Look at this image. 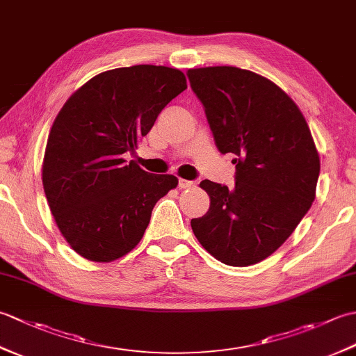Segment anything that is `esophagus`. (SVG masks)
I'll list each match as a JSON object with an SVG mask.
<instances>
[{
	"instance_id": "obj_1",
	"label": "esophagus",
	"mask_w": 356,
	"mask_h": 356,
	"mask_svg": "<svg viewBox=\"0 0 356 356\" xmlns=\"http://www.w3.org/2000/svg\"><path fill=\"white\" fill-rule=\"evenodd\" d=\"M194 186V182L191 180H186V179H179V188H182V190H188V188Z\"/></svg>"
}]
</instances>
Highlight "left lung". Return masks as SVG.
<instances>
[{
    "label": "left lung",
    "mask_w": 356,
    "mask_h": 356,
    "mask_svg": "<svg viewBox=\"0 0 356 356\" xmlns=\"http://www.w3.org/2000/svg\"><path fill=\"white\" fill-rule=\"evenodd\" d=\"M186 74L218 151L236 156V186L200 182L211 205L193 218V232L218 261L255 264L284 243L311 208L318 151L297 104L274 82L228 65Z\"/></svg>",
    "instance_id": "obj_1"
}]
</instances>
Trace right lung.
<instances>
[{
    "label": "right lung",
    "instance_id": "add662e5",
    "mask_svg": "<svg viewBox=\"0 0 356 356\" xmlns=\"http://www.w3.org/2000/svg\"><path fill=\"white\" fill-rule=\"evenodd\" d=\"M185 88L177 69L120 67L96 74L58 113L42 185L59 231L84 259L104 263L130 252L157 200L177 186L176 176L143 171L127 154Z\"/></svg>",
    "mask_w": 356,
    "mask_h": 356
}]
</instances>
